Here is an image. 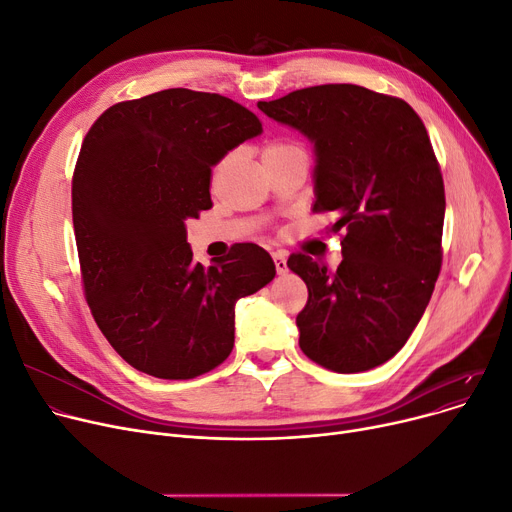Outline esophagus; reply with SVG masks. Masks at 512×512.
Returning <instances> with one entry per match:
<instances>
[{
    "instance_id": "esophagus-1",
    "label": "esophagus",
    "mask_w": 512,
    "mask_h": 512,
    "mask_svg": "<svg viewBox=\"0 0 512 512\" xmlns=\"http://www.w3.org/2000/svg\"><path fill=\"white\" fill-rule=\"evenodd\" d=\"M274 263H276V272L278 274H286L288 272V263H286V255L284 253H272Z\"/></svg>"
}]
</instances>
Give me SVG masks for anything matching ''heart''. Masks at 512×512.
I'll list each match as a JSON object with an SVG mask.
<instances>
[{"instance_id": "obj_1", "label": "heart", "mask_w": 512, "mask_h": 512, "mask_svg": "<svg viewBox=\"0 0 512 512\" xmlns=\"http://www.w3.org/2000/svg\"><path fill=\"white\" fill-rule=\"evenodd\" d=\"M290 153H303V149H301L297 143H292V141H288V139L270 141V143H265L263 149H261L263 161H270V159H276V157H284V155H290ZM226 161H228V157H224V159L220 161L218 170L226 166Z\"/></svg>"}]
</instances>
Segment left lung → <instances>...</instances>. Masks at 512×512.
I'll return each instance as SVG.
<instances>
[{
	"label": "left lung",
	"mask_w": 512,
	"mask_h": 512,
	"mask_svg": "<svg viewBox=\"0 0 512 512\" xmlns=\"http://www.w3.org/2000/svg\"><path fill=\"white\" fill-rule=\"evenodd\" d=\"M259 110L315 145L317 213H336V272L292 253L309 290L297 315L301 351L317 365L367 371L392 359L432 299L442 267L444 180L413 107L359 85L292 91Z\"/></svg>",
	"instance_id": "1"
}]
</instances>
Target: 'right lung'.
Listing matches in <instances>:
<instances>
[{"label":"right lung","mask_w":512,"mask_h":512,"mask_svg":"<svg viewBox=\"0 0 512 512\" xmlns=\"http://www.w3.org/2000/svg\"><path fill=\"white\" fill-rule=\"evenodd\" d=\"M259 132L247 107L191 89L120 101L89 128L72 176L80 276L95 324L134 369H215L232 353L236 301L274 280L253 242L209 267L186 242V222L211 207V168Z\"/></svg>","instance_id":"1"}]
</instances>
